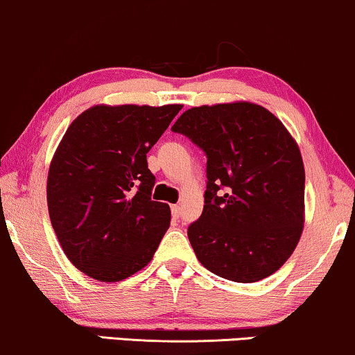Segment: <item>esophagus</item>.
Instances as JSON below:
<instances>
[{"instance_id": "34e87169", "label": "esophagus", "mask_w": 355, "mask_h": 355, "mask_svg": "<svg viewBox=\"0 0 355 355\" xmlns=\"http://www.w3.org/2000/svg\"><path fill=\"white\" fill-rule=\"evenodd\" d=\"M170 209H172V216H173L175 219L180 218V206H178V205H172V206H170Z\"/></svg>"}]
</instances>
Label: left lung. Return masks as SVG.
Masks as SVG:
<instances>
[{
    "mask_svg": "<svg viewBox=\"0 0 355 355\" xmlns=\"http://www.w3.org/2000/svg\"><path fill=\"white\" fill-rule=\"evenodd\" d=\"M172 131L206 154L205 206L188 226L209 272L252 284L277 272L304 223V167L282 121L248 101L191 107Z\"/></svg>",
    "mask_w": 355,
    "mask_h": 355,
    "instance_id": "obj_1",
    "label": "left lung"
}]
</instances>
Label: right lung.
Returning <instances> with one entry per match:
<instances>
[{
    "instance_id": "1",
    "label": "right lung",
    "mask_w": 355,
    "mask_h": 355,
    "mask_svg": "<svg viewBox=\"0 0 355 355\" xmlns=\"http://www.w3.org/2000/svg\"><path fill=\"white\" fill-rule=\"evenodd\" d=\"M180 110L93 106L62 137L49 168V214L65 255L88 277L124 280L154 257L170 206L150 198L147 152Z\"/></svg>"
}]
</instances>
